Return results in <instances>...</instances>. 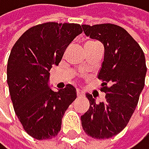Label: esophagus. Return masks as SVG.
I'll return each instance as SVG.
<instances>
[{
	"label": "esophagus",
	"instance_id": "esophagus-1",
	"mask_svg": "<svg viewBox=\"0 0 149 149\" xmlns=\"http://www.w3.org/2000/svg\"><path fill=\"white\" fill-rule=\"evenodd\" d=\"M84 91H82V90H77V95H78V97H83L84 95Z\"/></svg>",
	"mask_w": 149,
	"mask_h": 149
}]
</instances>
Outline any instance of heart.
Returning a JSON list of instances; mask_svg holds the SVG:
<instances>
[{"mask_svg":"<svg viewBox=\"0 0 149 149\" xmlns=\"http://www.w3.org/2000/svg\"><path fill=\"white\" fill-rule=\"evenodd\" d=\"M93 44H94V43H88L87 45H93Z\"/></svg>","mask_w":149,"mask_h":149,"instance_id":"obj_1","label":"heart"}]
</instances>
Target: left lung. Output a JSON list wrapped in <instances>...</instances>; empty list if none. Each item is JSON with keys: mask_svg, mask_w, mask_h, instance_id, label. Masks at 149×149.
<instances>
[{"mask_svg": "<svg viewBox=\"0 0 149 149\" xmlns=\"http://www.w3.org/2000/svg\"><path fill=\"white\" fill-rule=\"evenodd\" d=\"M87 37L100 41L104 57L97 74L102 80L104 101L95 102L86 94L90 108L81 116L88 136L103 140L119 134L127 126L138 105L146 75L143 49L124 28L114 24L82 25Z\"/></svg>", "mask_w": 149, "mask_h": 149, "instance_id": "obj_1", "label": "left lung"}]
</instances>
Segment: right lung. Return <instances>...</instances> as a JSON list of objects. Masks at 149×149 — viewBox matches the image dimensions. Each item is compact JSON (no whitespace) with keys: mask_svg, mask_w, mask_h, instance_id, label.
I'll return each instance as SVG.
<instances>
[{"mask_svg":"<svg viewBox=\"0 0 149 149\" xmlns=\"http://www.w3.org/2000/svg\"><path fill=\"white\" fill-rule=\"evenodd\" d=\"M82 32L79 24H39L28 29L10 52L6 69L9 95L24 130L36 140L58 135L66 109L77 97L72 85L52 90L49 70L59 64L67 47Z\"/></svg>","mask_w":149,"mask_h":149,"instance_id":"obj_1","label":"right lung"}]
</instances>
